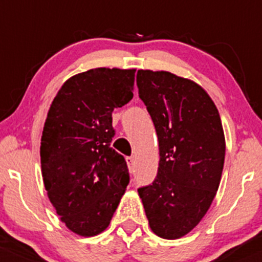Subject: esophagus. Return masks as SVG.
<instances>
[{
  "instance_id": "obj_1",
  "label": "esophagus",
  "mask_w": 262,
  "mask_h": 262,
  "mask_svg": "<svg viewBox=\"0 0 262 262\" xmlns=\"http://www.w3.org/2000/svg\"><path fill=\"white\" fill-rule=\"evenodd\" d=\"M125 160H126V163H128L129 168H130V170H133L134 162H136V161H134L133 156H128V157H125Z\"/></svg>"
}]
</instances>
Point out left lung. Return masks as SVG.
I'll return each instance as SVG.
<instances>
[{"label":"left lung","mask_w":262,"mask_h":262,"mask_svg":"<svg viewBox=\"0 0 262 262\" xmlns=\"http://www.w3.org/2000/svg\"><path fill=\"white\" fill-rule=\"evenodd\" d=\"M137 86L160 147L157 176L139 187V196L150 229L162 238H180L202 221L221 182V116L199 84L170 72L139 70Z\"/></svg>","instance_id":"1"}]
</instances>
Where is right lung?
<instances>
[{
	"label": "right lung",
	"mask_w": 262,
	"mask_h": 262,
	"mask_svg": "<svg viewBox=\"0 0 262 262\" xmlns=\"http://www.w3.org/2000/svg\"><path fill=\"white\" fill-rule=\"evenodd\" d=\"M136 70L95 68L66 81L41 136L44 186L60 221L90 237L107 228L129 184L125 158L110 147L113 112L133 99Z\"/></svg>",
	"instance_id": "1"
}]
</instances>
